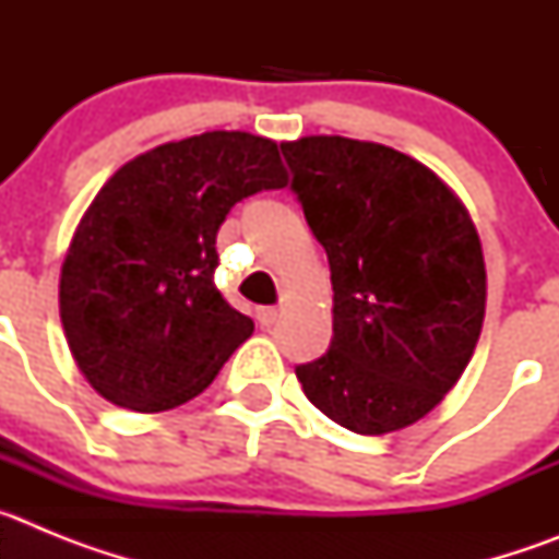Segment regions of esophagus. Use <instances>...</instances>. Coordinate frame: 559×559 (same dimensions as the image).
<instances>
[{
  "instance_id": "esophagus-1",
  "label": "esophagus",
  "mask_w": 559,
  "mask_h": 559,
  "mask_svg": "<svg viewBox=\"0 0 559 559\" xmlns=\"http://www.w3.org/2000/svg\"><path fill=\"white\" fill-rule=\"evenodd\" d=\"M276 319H280V310L276 308L257 310V322H260V328H271V324H276Z\"/></svg>"
}]
</instances>
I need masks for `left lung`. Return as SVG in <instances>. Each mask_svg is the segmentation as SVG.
I'll list each match as a JSON object with an SVG mask.
<instances>
[{"label": "left lung", "instance_id": "obj_1", "mask_svg": "<svg viewBox=\"0 0 559 559\" xmlns=\"http://www.w3.org/2000/svg\"><path fill=\"white\" fill-rule=\"evenodd\" d=\"M283 153L333 283L330 349L296 378L338 426L400 431L456 386L481 335L487 271L471 212L378 142L302 136Z\"/></svg>", "mask_w": 559, "mask_h": 559}]
</instances>
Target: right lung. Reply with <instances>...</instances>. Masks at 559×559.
I'll list each match as a JSON object with an SVG mask.
<instances>
[{
  "label": "right lung",
  "mask_w": 559,
  "mask_h": 559,
  "mask_svg": "<svg viewBox=\"0 0 559 559\" xmlns=\"http://www.w3.org/2000/svg\"><path fill=\"white\" fill-rule=\"evenodd\" d=\"M288 185L274 140L206 131L126 162L83 212L61 265V324L114 406L167 412L210 386L254 322L212 283L237 201Z\"/></svg>",
  "instance_id": "add662e5"
}]
</instances>
